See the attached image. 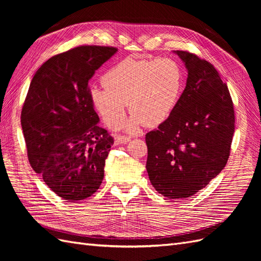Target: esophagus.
<instances>
[{"mask_svg": "<svg viewBox=\"0 0 261 261\" xmlns=\"http://www.w3.org/2000/svg\"><path fill=\"white\" fill-rule=\"evenodd\" d=\"M129 140L128 137L125 136H116L115 137V145H125Z\"/></svg>", "mask_w": 261, "mask_h": 261, "instance_id": "obj_1", "label": "esophagus"}]
</instances>
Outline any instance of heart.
<instances>
[{
	"label": "heart",
	"instance_id": "1",
	"mask_svg": "<svg viewBox=\"0 0 261 261\" xmlns=\"http://www.w3.org/2000/svg\"><path fill=\"white\" fill-rule=\"evenodd\" d=\"M105 88L89 91L93 108L105 123L116 128L126 109L132 115L124 124L129 134H138L144 125L155 126L167 121L174 111L183 89V73L174 60H136L118 62L102 77Z\"/></svg>",
	"mask_w": 261,
	"mask_h": 261
}]
</instances>
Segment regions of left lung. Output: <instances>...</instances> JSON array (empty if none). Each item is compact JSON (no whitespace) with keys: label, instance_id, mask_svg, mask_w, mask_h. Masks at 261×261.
Segmentation results:
<instances>
[{"label":"left lung","instance_id":"1","mask_svg":"<svg viewBox=\"0 0 261 261\" xmlns=\"http://www.w3.org/2000/svg\"><path fill=\"white\" fill-rule=\"evenodd\" d=\"M187 69L174 111L146 135V169L152 186L169 199H185L206 187L230 155L234 109L227 86L206 60L173 51Z\"/></svg>","mask_w":261,"mask_h":261}]
</instances>
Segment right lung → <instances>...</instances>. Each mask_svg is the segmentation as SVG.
<instances>
[{
	"mask_svg": "<svg viewBox=\"0 0 261 261\" xmlns=\"http://www.w3.org/2000/svg\"><path fill=\"white\" fill-rule=\"evenodd\" d=\"M116 48L83 45L39 68L21 110L31 168L69 202L88 198L105 177L112 136L99 126L88 83Z\"/></svg>",
	"mask_w": 261,
	"mask_h": 261,
	"instance_id": "1",
	"label": "right lung"
}]
</instances>
